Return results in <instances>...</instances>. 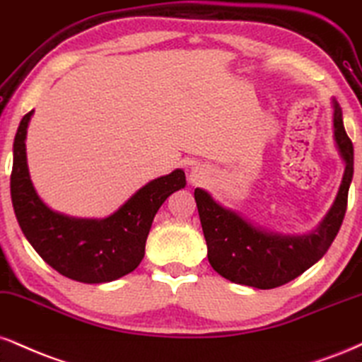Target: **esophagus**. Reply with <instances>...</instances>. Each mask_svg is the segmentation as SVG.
Instances as JSON below:
<instances>
[{
	"mask_svg": "<svg viewBox=\"0 0 362 362\" xmlns=\"http://www.w3.org/2000/svg\"><path fill=\"white\" fill-rule=\"evenodd\" d=\"M200 178L202 177H200L199 173H192V182H200Z\"/></svg>",
	"mask_w": 362,
	"mask_h": 362,
	"instance_id": "obj_1",
	"label": "esophagus"
}]
</instances>
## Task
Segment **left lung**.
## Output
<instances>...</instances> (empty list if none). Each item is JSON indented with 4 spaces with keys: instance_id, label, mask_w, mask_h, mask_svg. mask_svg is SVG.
I'll return each mask as SVG.
<instances>
[{
    "instance_id": "1",
    "label": "left lung",
    "mask_w": 362,
    "mask_h": 362,
    "mask_svg": "<svg viewBox=\"0 0 362 362\" xmlns=\"http://www.w3.org/2000/svg\"><path fill=\"white\" fill-rule=\"evenodd\" d=\"M334 138L346 162L337 197L315 230L303 236H283L255 226L216 202L206 190L195 189L200 224L211 267L226 280L259 290L276 288L302 275L327 252L346 216L347 192L354 173V148L334 101Z\"/></svg>"
}]
</instances>
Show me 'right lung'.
<instances>
[{
  "mask_svg": "<svg viewBox=\"0 0 362 362\" xmlns=\"http://www.w3.org/2000/svg\"><path fill=\"white\" fill-rule=\"evenodd\" d=\"M23 116L13 143L11 202L25 238L60 275L82 283H106L141 263L153 217L175 190L185 187L184 170L155 178L106 219H76L52 211L35 192L27 165Z\"/></svg>",
  "mask_w": 362,
  "mask_h": 362,
  "instance_id": "add662e5",
  "label": "right lung"
}]
</instances>
